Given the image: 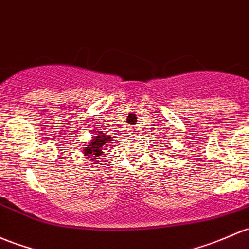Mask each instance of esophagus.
Instances as JSON below:
<instances>
[{
    "mask_svg": "<svg viewBox=\"0 0 249 249\" xmlns=\"http://www.w3.org/2000/svg\"><path fill=\"white\" fill-rule=\"evenodd\" d=\"M136 130H137V129H136V126H131V129H130V131L135 132V131H136Z\"/></svg>",
    "mask_w": 249,
    "mask_h": 249,
    "instance_id": "esophagus-1",
    "label": "esophagus"
}]
</instances>
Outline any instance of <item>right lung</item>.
I'll list each match as a JSON object with an SVG mask.
<instances>
[{
    "label": "right lung",
    "instance_id": "1",
    "mask_svg": "<svg viewBox=\"0 0 249 249\" xmlns=\"http://www.w3.org/2000/svg\"><path fill=\"white\" fill-rule=\"evenodd\" d=\"M112 141V137L108 135H105V133L98 132V136L93 137V141L89 143V145H85V150L83 154L86 155V158H90V160L100 158L103 155V153L106 150L107 143H109ZM98 162V161H96Z\"/></svg>",
    "mask_w": 249,
    "mask_h": 249
}]
</instances>
